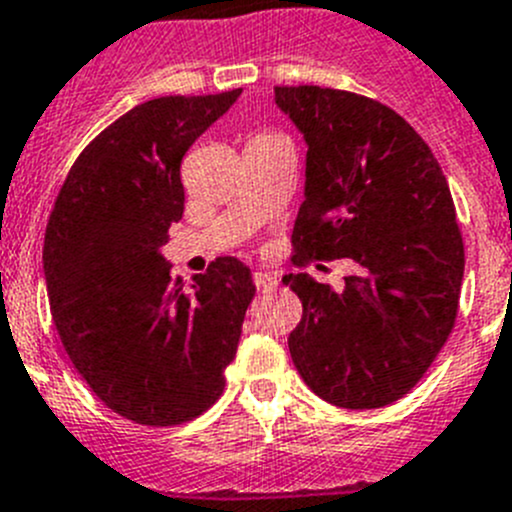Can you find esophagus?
<instances>
[{
    "label": "esophagus",
    "instance_id": "esophagus-1",
    "mask_svg": "<svg viewBox=\"0 0 512 512\" xmlns=\"http://www.w3.org/2000/svg\"><path fill=\"white\" fill-rule=\"evenodd\" d=\"M253 284H256L259 292H269V289L279 287V279H276L274 274H269V271H256V274H253Z\"/></svg>",
    "mask_w": 512,
    "mask_h": 512
}]
</instances>
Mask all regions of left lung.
<instances>
[{
    "mask_svg": "<svg viewBox=\"0 0 512 512\" xmlns=\"http://www.w3.org/2000/svg\"><path fill=\"white\" fill-rule=\"evenodd\" d=\"M307 144L294 259H353L342 289L309 274L289 353L309 388L342 409H381L421 381L454 327L464 246L452 192L414 126L373 98L276 86Z\"/></svg>",
    "mask_w": 512,
    "mask_h": 512,
    "instance_id": "left-lung-1",
    "label": "left lung"
}]
</instances>
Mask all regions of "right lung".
Instances as JSON below:
<instances>
[{
	"label": "right lung",
	"mask_w": 512,
	"mask_h": 512,
	"mask_svg": "<svg viewBox=\"0 0 512 512\" xmlns=\"http://www.w3.org/2000/svg\"><path fill=\"white\" fill-rule=\"evenodd\" d=\"M238 96L134 106L75 159L50 213L42 269L60 342L88 388L137 424H182L218 401L256 294L233 256L190 292L162 256L185 210L182 157Z\"/></svg>",
	"instance_id": "add662e5"
}]
</instances>
